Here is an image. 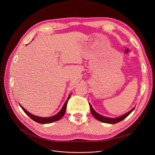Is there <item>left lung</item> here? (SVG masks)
<instances>
[{
	"label": "left lung",
	"instance_id": "1",
	"mask_svg": "<svg viewBox=\"0 0 155 155\" xmlns=\"http://www.w3.org/2000/svg\"><path fill=\"white\" fill-rule=\"evenodd\" d=\"M89 105H90V108H91V113L92 116L97 119L98 120L101 122H102V123H107V124H116V123H119V122L123 120V119H124L126 117H127L130 114H131L134 109L135 107L131 109L130 111H129L128 112L126 113L125 114L121 116H119L118 117H116V118H110V117H105V116H103L101 114H98L97 112H96L94 109H93V107H92L91 104L89 103Z\"/></svg>",
	"mask_w": 155,
	"mask_h": 155
}]
</instances>
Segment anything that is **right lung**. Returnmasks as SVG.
Wrapping results in <instances>:
<instances>
[{"mask_svg": "<svg viewBox=\"0 0 155 155\" xmlns=\"http://www.w3.org/2000/svg\"><path fill=\"white\" fill-rule=\"evenodd\" d=\"M71 96V94H70L68 97V98L66 101V102H64V105H63L62 108L61 109V110H60V112H58V113L56 114V115H54L53 116L51 117H39V116H35L33 114H32L29 113L28 111H27L25 109H24L21 104H19L20 107L22 109V110H24V112H25L26 114L33 120H35L36 123H38L39 124H50V123H52L54 121L56 120H60L64 114L65 111H66V109H67V103L68 101L70 99V97Z\"/></svg>", "mask_w": 155, "mask_h": 155, "instance_id": "add662e5", "label": "right lung"}]
</instances>
